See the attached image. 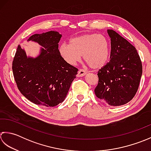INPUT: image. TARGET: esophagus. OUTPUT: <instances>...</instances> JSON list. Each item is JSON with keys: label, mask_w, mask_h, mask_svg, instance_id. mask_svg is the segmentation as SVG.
Returning <instances> with one entry per match:
<instances>
[{"label": "esophagus", "mask_w": 151, "mask_h": 151, "mask_svg": "<svg viewBox=\"0 0 151 151\" xmlns=\"http://www.w3.org/2000/svg\"><path fill=\"white\" fill-rule=\"evenodd\" d=\"M86 72L83 69H79V71L78 72V74H77V76L78 77H83L86 75Z\"/></svg>", "instance_id": "obj_1"}]
</instances>
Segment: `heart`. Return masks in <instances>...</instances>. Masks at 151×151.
Wrapping results in <instances>:
<instances>
[{
    "mask_svg": "<svg viewBox=\"0 0 151 151\" xmlns=\"http://www.w3.org/2000/svg\"><path fill=\"white\" fill-rule=\"evenodd\" d=\"M60 55L71 65H75L82 58L92 69L104 67L110 57L111 45L109 40L96 33L85 34L74 37L70 45L62 44L58 48Z\"/></svg>",
    "mask_w": 151,
    "mask_h": 151,
    "instance_id": "heart-1",
    "label": "heart"
}]
</instances>
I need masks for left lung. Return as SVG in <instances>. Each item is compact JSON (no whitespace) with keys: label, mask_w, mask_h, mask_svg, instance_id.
Masks as SVG:
<instances>
[{"label":"left lung","mask_w":151,"mask_h":151,"mask_svg":"<svg viewBox=\"0 0 151 151\" xmlns=\"http://www.w3.org/2000/svg\"><path fill=\"white\" fill-rule=\"evenodd\" d=\"M111 38L110 60L98 72L96 96L112 106L127 104L136 95L142 75V64L136 47L113 30Z\"/></svg>","instance_id":"left-lung-1"}]
</instances>
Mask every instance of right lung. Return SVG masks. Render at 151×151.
<instances>
[{
	"mask_svg": "<svg viewBox=\"0 0 151 151\" xmlns=\"http://www.w3.org/2000/svg\"><path fill=\"white\" fill-rule=\"evenodd\" d=\"M62 35L57 31L35 34L28 41L43 47L36 58L27 57L18 45L12 63V71L21 93L36 105L54 107L65 99L78 69L60 55L58 42Z\"/></svg>",
	"mask_w": 151,
	"mask_h": 151,
	"instance_id": "1",
	"label": "right lung"
}]
</instances>
